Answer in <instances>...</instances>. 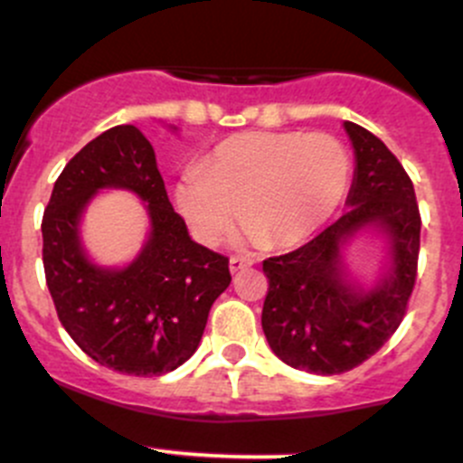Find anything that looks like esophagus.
Listing matches in <instances>:
<instances>
[{"instance_id": "esophagus-1", "label": "esophagus", "mask_w": 463, "mask_h": 463, "mask_svg": "<svg viewBox=\"0 0 463 463\" xmlns=\"http://www.w3.org/2000/svg\"><path fill=\"white\" fill-rule=\"evenodd\" d=\"M246 266H253V260L241 258V255H232L231 258V273H237V270L246 269Z\"/></svg>"}]
</instances>
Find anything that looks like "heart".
Here are the masks:
<instances>
[{"instance_id":"obj_1","label":"heart","mask_w":463,"mask_h":463,"mask_svg":"<svg viewBox=\"0 0 463 463\" xmlns=\"http://www.w3.org/2000/svg\"><path fill=\"white\" fill-rule=\"evenodd\" d=\"M349 175L347 149L329 134H235L181 176L176 205L203 244H219L244 208L255 241L287 249L329 222Z\"/></svg>"}]
</instances>
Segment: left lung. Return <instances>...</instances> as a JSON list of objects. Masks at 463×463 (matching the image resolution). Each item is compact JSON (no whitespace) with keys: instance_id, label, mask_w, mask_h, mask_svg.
Instances as JSON below:
<instances>
[{"instance_id":"8db88e82","label":"left lung","mask_w":463,"mask_h":463,"mask_svg":"<svg viewBox=\"0 0 463 463\" xmlns=\"http://www.w3.org/2000/svg\"><path fill=\"white\" fill-rule=\"evenodd\" d=\"M356 154L347 213L287 255L261 261L269 291L261 329L275 356L302 372L354 370L399 329L417 282L421 214L412 179L381 138L345 123ZM365 225L392 240V270L372 292L354 289L339 266V244Z\"/></svg>"}]
</instances>
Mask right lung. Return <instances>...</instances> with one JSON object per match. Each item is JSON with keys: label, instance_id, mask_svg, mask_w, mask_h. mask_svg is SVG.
Here are the masks:
<instances>
[{"label": "right lung", "instance_id": "add662e5", "mask_svg": "<svg viewBox=\"0 0 463 463\" xmlns=\"http://www.w3.org/2000/svg\"><path fill=\"white\" fill-rule=\"evenodd\" d=\"M100 187L148 202L153 232L128 269L93 267L77 222ZM42 261L55 311L73 343L100 365L161 376L199 347L213 302L231 284L228 258L190 240L167 199L154 147L134 125H116L64 165L42 217Z\"/></svg>", "mask_w": 463, "mask_h": 463}]
</instances>
